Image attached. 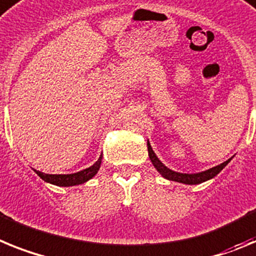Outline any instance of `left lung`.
Masks as SVG:
<instances>
[{
    "instance_id": "left-lung-1",
    "label": "left lung",
    "mask_w": 256,
    "mask_h": 256,
    "mask_svg": "<svg viewBox=\"0 0 256 256\" xmlns=\"http://www.w3.org/2000/svg\"><path fill=\"white\" fill-rule=\"evenodd\" d=\"M146 146H148V154H150V162H152L153 166L156 168V170L158 171L162 176L165 178V179H168V180L178 182V183L183 184H190V186H193V184H201L204 183V182L212 179V178L216 176V175L230 164V160H226V162H223L220 165L214 166V168H208V170L206 171H201V172H196V174H183V172H176V171L170 170L168 168H166V166L160 161L158 157L156 156V153L153 152L150 142L146 143Z\"/></svg>"
}]
</instances>
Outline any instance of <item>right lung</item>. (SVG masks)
I'll list each match as a JSON object with an SVG mask.
<instances>
[{
	"instance_id": "right-lung-1",
	"label": "right lung",
	"mask_w": 256,
	"mask_h": 256,
	"mask_svg": "<svg viewBox=\"0 0 256 256\" xmlns=\"http://www.w3.org/2000/svg\"><path fill=\"white\" fill-rule=\"evenodd\" d=\"M102 158L103 157H99L94 165L90 166V168H85V170H81L78 172H74V174H45V172H41L38 170H34L36 174L41 178L42 180H45L46 183L54 184L58 186H78V184L86 183L88 180H90L91 178L95 176L96 172L99 171L102 165Z\"/></svg>"
}]
</instances>
